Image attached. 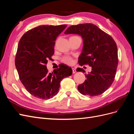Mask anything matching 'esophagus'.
<instances>
[{
  "instance_id": "obj_1",
  "label": "esophagus",
  "mask_w": 134,
  "mask_h": 134,
  "mask_svg": "<svg viewBox=\"0 0 134 134\" xmlns=\"http://www.w3.org/2000/svg\"><path fill=\"white\" fill-rule=\"evenodd\" d=\"M71 69H72V73H73V74L75 73V72H76V70H75V68H72Z\"/></svg>"
}]
</instances>
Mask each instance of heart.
I'll return each mask as SVG.
<instances>
[{
  "label": "heart",
  "instance_id": "b5f03b06",
  "mask_svg": "<svg viewBox=\"0 0 134 134\" xmlns=\"http://www.w3.org/2000/svg\"><path fill=\"white\" fill-rule=\"evenodd\" d=\"M62 62L65 64H66L68 65H72L74 63V60L71 57H69V56H65L62 59Z\"/></svg>",
  "mask_w": 134,
  "mask_h": 134
}]
</instances>
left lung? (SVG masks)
<instances>
[{
    "label": "left lung",
    "instance_id": "1",
    "mask_svg": "<svg viewBox=\"0 0 134 134\" xmlns=\"http://www.w3.org/2000/svg\"><path fill=\"white\" fill-rule=\"evenodd\" d=\"M64 34L82 36L83 48L78 63L81 66L89 65L92 67L91 72L85 74L87 79L78 86V91L91 97L102 94L113 82L118 65L117 47L114 40L92 23L70 26ZM76 71L85 72L83 68H77Z\"/></svg>",
    "mask_w": 134,
    "mask_h": 134
}]
</instances>
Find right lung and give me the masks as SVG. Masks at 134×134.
I'll list each match as a JSON object with an SVG mask.
<instances>
[{
  "instance_id": "1",
  "label": "right lung",
  "mask_w": 134,
  "mask_h": 134,
  "mask_svg": "<svg viewBox=\"0 0 134 134\" xmlns=\"http://www.w3.org/2000/svg\"><path fill=\"white\" fill-rule=\"evenodd\" d=\"M67 25H42L32 28L20 39L15 65L19 79L26 90L40 99H50L56 95L61 80L72 74L66 65L48 72V60L54 54L56 39Z\"/></svg>"
}]
</instances>
